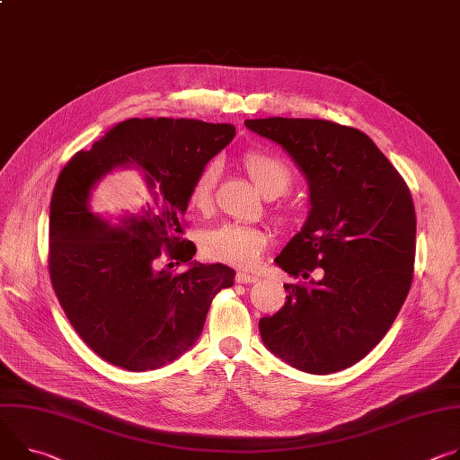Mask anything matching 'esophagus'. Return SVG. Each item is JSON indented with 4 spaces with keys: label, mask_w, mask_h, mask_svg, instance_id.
Segmentation results:
<instances>
[{
    "label": "esophagus",
    "mask_w": 460,
    "mask_h": 460,
    "mask_svg": "<svg viewBox=\"0 0 460 460\" xmlns=\"http://www.w3.org/2000/svg\"><path fill=\"white\" fill-rule=\"evenodd\" d=\"M257 280H259L257 275H249V273H245V271H238V273H236V282H238V284H253V282H257Z\"/></svg>",
    "instance_id": "obj_1"
}]
</instances>
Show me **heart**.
I'll list each match as a JSON object with an SVG mask.
<instances>
[{
    "instance_id": "b5f03b06",
    "label": "heart",
    "mask_w": 460,
    "mask_h": 460,
    "mask_svg": "<svg viewBox=\"0 0 460 460\" xmlns=\"http://www.w3.org/2000/svg\"><path fill=\"white\" fill-rule=\"evenodd\" d=\"M242 164L247 176L252 178V181L266 198H277L284 194L291 181H294L288 164L266 152L247 150L242 155ZM218 176L220 164L217 161H208L192 178L189 187V203L198 211L205 213L213 207ZM279 220L288 222V217L280 213ZM266 243L268 234L259 227L222 224L201 236V253L208 261L236 268H249L259 261Z\"/></svg>"
}]
</instances>
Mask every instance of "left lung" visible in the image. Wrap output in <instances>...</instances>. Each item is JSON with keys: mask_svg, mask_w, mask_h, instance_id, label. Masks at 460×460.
Returning a JSON list of instances; mask_svg holds the SVG:
<instances>
[{"mask_svg": "<svg viewBox=\"0 0 460 460\" xmlns=\"http://www.w3.org/2000/svg\"><path fill=\"white\" fill-rule=\"evenodd\" d=\"M279 143L310 183V217L275 264L308 282L259 321L288 365L328 374L363 359L394 323L412 282L416 215L407 183L363 132L323 119H247ZM323 269L322 279L309 275Z\"/></svg>", "mask_w": 460, "mask_h": 460, "instance_id": "8db88e82", "label": "left lung"}]
</instances>
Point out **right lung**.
I'll use <instances>...</instances> for the list:
<instances>
[{
	"label": "right lung",
	"instance_id": "add662e5",
	"mask_svg": "<svg viewBox=\"0 0 460 460\" xmlns=\"http://www.w3.org/2000/svg\"><path fill=\"white\" fill-rule=\"evenodd\" d=\"M233 137V124L128 119L62 169L51 196L49 277L71 326L104 361L127 370L174 361L199 338L215 296L233 286L234 271L224 264L161 268L163 257H194L183 238L189 187ZM127 164L144 171L153 201L111 225L87 201L102 175Z\"/></svg>",
	"mask_w": 460,
	"mask_h": 460
}]
</instances>
